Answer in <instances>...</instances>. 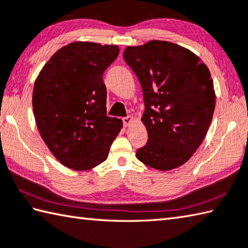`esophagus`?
<instances>
[{
    "instance_id": "esophagus-1",
    "label": "esophagus",
    "mask_w": 248,
    "mask_h": 248,
    "mask_svg": "<svg viewBox=\"0 0 248 248\" xmlns=\"http://www.w3.org/2000/svg\"><path fill=\"white\" fill-rule=\"evenodd\" d=\"M133 122H134V118L132 115H128V116H125V118H123V123H124L125 127H128V126Z\"/></svg>"
}]
</instances>
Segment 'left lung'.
Listing matches in <instances>:
<instances>
[{"mask_svg": "<svg viewBox=\"0 0 248 248\" xmlns=\"http://www.w3.org/2000/svg\"><path fill=\"white\" fill-rule=\"evenodd\" d=\"M123 56L138 78L146 107L141 121L149 138L137 158L157 170L184 165L206 136L216 105L207 66L167 41L127 46Z\"/></svg>", "mask_w": 248, "mask_h": 248, "instance_id": "1", "label": "left lung"}]
</instances>
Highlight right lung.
<instances>
[{
  "mask_svg": "<svg viewBox=\"0 0 248 248\" xmlns=\"http://www.w3.org/2000/svg\"><path fill=\"white\" fill-rule=\"evenodd\" d=\"M120 53L118 45L73 42L51 56L32 93L36 127L62 165L92 170L108 157L122 120L107 115L102 74Z\"/></svg>",
  "mask_w": 248,
  "mask_h": 248,
  "instance_id": "add662e5",
  "label": "right lung"
}]
</instances>
